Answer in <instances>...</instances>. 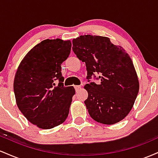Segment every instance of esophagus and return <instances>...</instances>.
<instances>
[{
    "mask_svg": "<svg viewBox=\"0 0 158 158\" xmlns=\"http://www.w3.org/2000/svg\"><path fill=\"white\" fill-rule=\"evenodd\" d=\"M74 88H75L76 91H78V90H79L81 88V86H80V85H76V86H74Z\"/></svg>",
    "mask_w": 158,
    "mask_h": 158,
    "instance_id": "esophagus-1",
    "label": "esophagus"
}]
</instances>
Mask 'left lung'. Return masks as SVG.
I'll return each instance as SVG.
<instances>
[{
  "instance_id": "8db88e82",
  "label": "left lung",
  "mask_w": 158,
  "mask_h": 158,
  "mask_svg": "<svg viewBox=\"0 0 158 158\" xmlns=\"http://www.w3.org/2000/svg\"><path fill=\"white\" fill-rule=\"evenodd\" d=\"M73 50L86 64L89 83L85 86L88 93L85 104L91 118L106 125L124 119L139 91L137 73L128 54L108 38L90 35L73 39ZM93 75L100 80L99 84L90 81Z\"/></svg>"
}]
</instances>
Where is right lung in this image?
Here are the masks:
<instances>
[{
  "label": "right lung",
  "instance_id": "right-lung-1",
  "mask_svg": "<svg viewBox=\"0 0 158 158\" xmlns=\"http://www.w3.org/2000/svg\"><path fill=\"white\" fill-rule=\"evenodd\" d=\"M70 49V41L44 40L28 52L15 73L17 106L28 121L42 129L59 126L68 116L75 89L64 86L61 64Z\"/></svg>",
  "mask_w": 158,
  "mask_h": 158
}]
</instances>
